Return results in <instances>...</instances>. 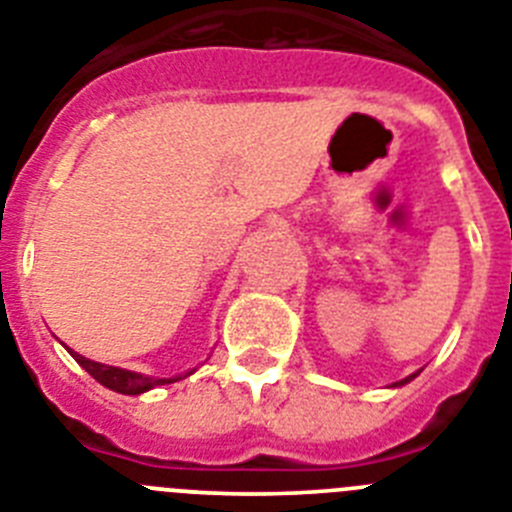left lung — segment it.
Listing matches in <instances>:
<instances>
[{
    "label": "left lung",
    "mask_w": 512,
    "mask_h": 512,
    "mask_svg": "<svg viewBox=\"0 0 512 512\" xmlns=\"http://www.w3.org/2000/svg\"><path fill=\"white\" fill-rule=\"evenodd\" d=\"M415 377H418V372H415V374H410V377H405V379H400V382H395V384H392V387H402V384H408V382H413V379Z\"/></svg>",
    "instance_id": "left-lung-1"
}]
</instances>
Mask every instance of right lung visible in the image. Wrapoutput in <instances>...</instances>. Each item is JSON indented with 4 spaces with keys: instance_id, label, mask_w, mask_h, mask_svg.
I'll list each match as a JSON object with an SVG mask.
<instances>
[{
    "instance_id": "add662e5",
    "label": "right lung",
    "mask_w": 512,
    "mask_h": 512,
    "mask_svg": "<svg viewBox=\"0 0 512 512\" xmlns=\"http://www.w3.org/2000/svg\"><path fill=\"white\" fill-rule=\"evenodd\" d=\"M71 356L76 359V364L81 369H87L99 384H104L107 390L112 392H120V395H143V392L153 390V387H161V384H171V382H179V379L189 377L192 372L187 374H176V377H148V374H140V372H130V369H120V366H110V364H99V361L87 359V356L76 354L66 346Z\"/></svg>"
}]
</instances>
